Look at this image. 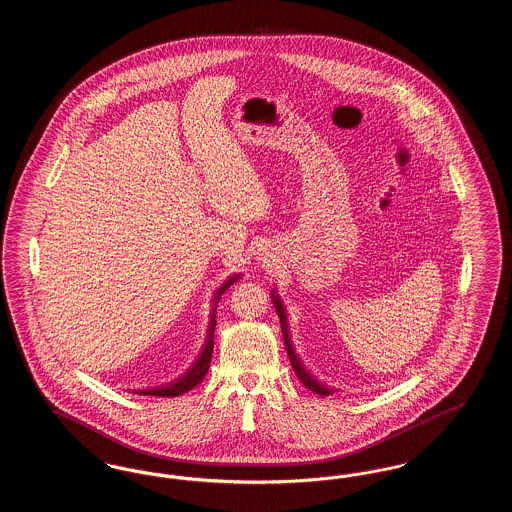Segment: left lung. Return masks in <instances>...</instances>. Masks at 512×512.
<instances>
[{
    "label": "left lung",
    "mask_w": 512,
    "mask_h": 512,
    "mask_svg": "<svg viewBox=\"0 0 512 512\" xmlns=\"http://www.w3.org/2000/svg\"><path fill=\"white\" fill-rule=\"evenodd\" d=\"M270 297H272V303H274V309H276V313H278V317H280V322H282V334H284V343H286V349H288V357H290V363H292L293 372L297 374V378L303 382V386L305 388H309V390L313 391V393H318V395H330V393H334V390H330L328 386H324L322 382H318L317 378L305 368V365L299 361V357L295 355V351L292 349V343H290V334H288V324H286V309H284V303L280 301V295L276 293V290H272L270 293Z\"/></svg>",
    "instance_id": "obj_1"
}]
</instances>
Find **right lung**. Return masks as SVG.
<instances>
[{"label": "right lung", "instance_id": "add662e5", "mask_svg": "<svg viewBox=\"0 0 512 512\" xmlns=\"http://www.w3.org/2000/svg\"><path fill=\"white\" fill-rule=\"evenodd\" d=\"M242 278V274H232L222 286H220L217 292L213 293V311H211V320H209V332H207V338H205V345L201 349V353L197 355V359L194 361V365L190 366L180 378H176L171 384L167 386H159V388H149V390H138L136 395H155V397H178L186 391L192 390L194 386H197L209 366H211V355H213V345H215V326H217V307H219L220 297L222 293L226 292L234 282H238Z\"/></svg>", "mask_w": 512, "mask_h": 512}]
</instances>
